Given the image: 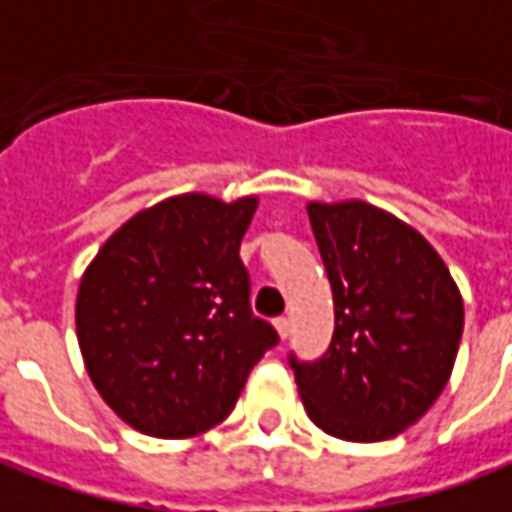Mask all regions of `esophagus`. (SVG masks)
I'll use <instances>...</instances> for the list:
<instances>
[{"label":"esophagus","mask_w":512,"mask_h":512,"mask_svg":"<svg viewBox=\"0 0 512 512\" xmlns=\"http://www.w3.org/2000/svg\"><path fill=\"white\" fill-rule=\"evenodd\" d=\"M274 328H277V333H280V339H288V333H291V322H288L285 316H280V319H274Z\"/></svg>","instance_id":"obj_1"}]
</instances>
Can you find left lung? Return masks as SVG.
Wrapping results in <instances>:
<instances>
[{
    "label": "left lung",
    "instance_id": "8db88e82",
    "mask_svg": "<svg viewBox=\"0 0 512 512\" xmlns=\"http://www.w3.org/2000/svg\"><path fill=\"white\" fill-rule=\"evenodd\" d=\"M336 328L316 361L288 356L305 412L353 443L389 440L446 389L462 297L429 241L367 201L308 204Z\"/></svg>",
    "mask_w": 512,
    "mask_h": 512
}]
</instances>
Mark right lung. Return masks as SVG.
Here are the masks:
<instances>
[{
  "mask_svg": "<svg viewBox=\"0 0 512 512\" xmlns=\"http://www.w3.org/2000/svg\"><path fill=\"white\" fill-rule=\"evenodd\" d=\"M257 198L187 193L137 212L83 274L75 325L86 373L128 426L182 440L218 426L280 342L252 314L241 241Z\"/></svg>",
  "mask_w": 512,
  "mask_h": 512,
  "instance_id": "1",
  "label": "right lung"
}]
</instances>
